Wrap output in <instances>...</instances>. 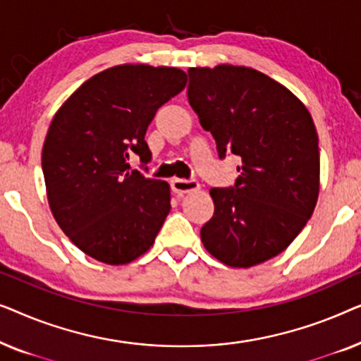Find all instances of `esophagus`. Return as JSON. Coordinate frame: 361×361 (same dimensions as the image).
I'll return each mask as SVG.
<instances>
[{"label":"esophagus","mask_w":361,"mask_h":361,"mask_svg":"<svg viewBox=\"0 0 361 361\" xmlns=\"http://www.w3.org/2000/svg\"><path fill=\"white\" fill-rule=\"evenodd\" d=\"M171 189L177 195L189 194V192H195L200 189V184L197 180H187V179H174L171 182Z\"/></svg>","instance_id":"1"}]
</instances>
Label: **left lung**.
Returning <instances> with one entry per match:
<instances>
[{
  "label": "left lung",
  "mask_w": 361,
  "mask_h": 361,
  "mask_svg": "<svg viewBox=\"0 0 361 361\" xmlns=\"http://www.w3.org/2000/svg\"><path fill=\"white\" fill-rule=\"evenodd\" d=\"M190 106L216 151L241 157L233 187L210 190L214 216L202 226L207 251L251 268L288 248L319 197V136L302 102L251 67L189 68Z\"/></svg>",
  "instance_id": "obj_1"
}]
</instances>
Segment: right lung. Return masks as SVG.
Returning <instances> with one entry per match:
<instances>
[{
  "label": "right lung",
  "instance_id": "1",
  "mask_svg": "<svg viewBox=\"0 0 361 361\" xmlns=\"http://www.w3.org/2000/svg\"><path fill=\"white\" fill-rule=\"evenodd\" d=\"M185 83L180 68L123 63L88 78L52 118L42 147L49 207L97 261L131 263L154 243L171 210L169 184L131 171L128 161H151L147 126Z\"/></svg>",
  "mask_w": 361,
  "mask_h": 361
}]
</instances>
